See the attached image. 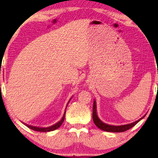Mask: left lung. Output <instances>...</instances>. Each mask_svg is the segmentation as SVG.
Masks as SVG:
<instances>
[{"mask_svg": "<svg viewBox=\"0 0 158 158\" xmlns=\"http://www.w3.org/2000/svg\"><path fill=\"white\" fill-rule=\"evenodd\" d=\"M144 116L142 118H139V120L136 121V122H132L129 124L121 125V126H114V125L106 124H105V123H103L102 121H101L100 118H98L96 112V101L94 100V106H93V120H94V124H96V127H98L99 129H102V130L106 131H109V132H123V131H125L128 130L129 129H131V127H133L135 124H137L140 120L142 119V118L144 117Z\"/></svg>", "mask_w": 158, "mask_h": 158, "instance_id": "8db88e82", "label": "left lung"}]
</instances>
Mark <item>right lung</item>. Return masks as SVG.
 I'll return each instance as SVG.
<instances>
[{
	"instance_id": "1",
	"label": "right lung",
	"mask_w": 158,
	"mask_h": 158,
	"mask_svg": "<svg viewBox=\"0 0 158 158\" xmlns=\"http://www.w3.org/2000/svg\"><path fill=\"white\" fill-rule=\"evenodd\" d=\"M69 101H68V103H69ZM68 104H67V106H68ZM65 112H66V111H64V115H63V116H62V119L60 120V122H58L57 123H56L55 124H54V125H52V126H51V127H38L31 126V125H29V124H24L27 127H29V129H32V130L36 131H42V132H47V131H54V130H55V129H57L59 128V127L62 125V123H63L64 119V116H65Z\"/></svg>"
}]
</instances>
